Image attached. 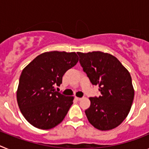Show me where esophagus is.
<instances>
[{
  "instance_id": "1",
  "label": "esophagus",
  "mask_w": 149,
  "mask_h": 149,
  "mask_svg": "<svg viewBox=\"0 0 149 149\" xmlns=\"http://www.w3.org/2000/svg\"><path fill=\"white\" fill-rule=\"evenodd\" d=\"M75 99L77 100V101H81V100L82 99V98H79V97H75Z\"/></svg>"
}]
</instances>
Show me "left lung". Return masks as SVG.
<instances>
[{"label": "left lung", "instance_id": "obj_1", "mask_svg": "<svg viewBox=\"0 0 149 149\" xmlns=\"http://www.w3.org/2000/svg\"><path fill=\"white\" fill-rule=\"evenodd\" d=\"M84 72L93 85H98L99 97L89 98L85 110L89 123L100 131L115 128L131 110L134 89L131 74L119 60L107 53L77 52Z\"/></svg>", "mask_w": 149, "mask_h": 149}]
</instances>
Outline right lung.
<instances>
[{"mask_svg": "<svg viewBox=\"0 0 149 149\" xmlns=\"http://www.w3.org/2000/svg\"><path fill=\"white\" fill-rule=\"evenodd\" d=\"M75 52L49 51L37 56L24 68L17 89L22 115L33 126L42 130L56 127L73 104V96L56 92L67 70L78 62Z\"/></svg>", "mask_w": 149, "mask_h": 149, "instance_id": "1", "label": "right lung"}]
</instances>
